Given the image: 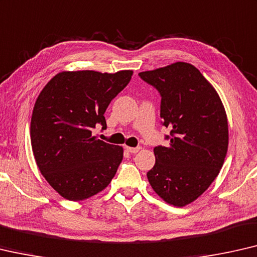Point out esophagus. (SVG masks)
I'll list each match as a JSON object with an SVG mask.
<instances>
[{
    "mask_svg": "<svg viewBox=\"0 0 257 257\" xmlns=\"http://www.w3.org/2000/svg\"><path fill=\"white\" fill-rule=\"evenodd\" d=\"M125 150H127L128 152L130 153H137L140 150L141 148H130V147H125Z\"/></svg>",
    "mask_w": 257,
    "mask_h": 257,
    "instance_id": "obj_1",
    "label": "esophagus"
}]
</instances>
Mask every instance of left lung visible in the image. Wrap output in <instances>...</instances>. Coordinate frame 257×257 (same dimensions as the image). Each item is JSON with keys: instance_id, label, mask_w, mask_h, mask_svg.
Instances as JSON below:
<instances>
[{"instance_id": "8db88e82", "label": "left lung", "mask_w": 257, "mask_h": 257, "mask_svg": "<svg viewBox=\"0 0 257 257\" xmlns=\"http://www.w3.org/2000/svg\"><path fill=\"white\" fill-rule=\"evenodd\" d=\"M139 75L159 91L160 117L171 129L166 136L170 144L153 149L156 164L148 180L168 204H190L223 167L228 148L224 105L209 80L190 63L175 62Z\"/></svg>"}]
</instances>
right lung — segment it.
<instances>
[{"instance_id":"obj_1","label":"right lung","mask_w":257,"mask_h":257,"mask_svg":"<svg viewBox=\"0 0 257 257\" xmlns=\"http://www.w3.org/2000/svg\"><path fill=\"white\" fill-rule=\"evenodd\" d=\"M132 76L133 70L62 71L38 95L30 130L33 156L40 173L66 200H86L115 175L123 149L92 136V129L106 128V108Z\"/></svg>"}]
</instances>
